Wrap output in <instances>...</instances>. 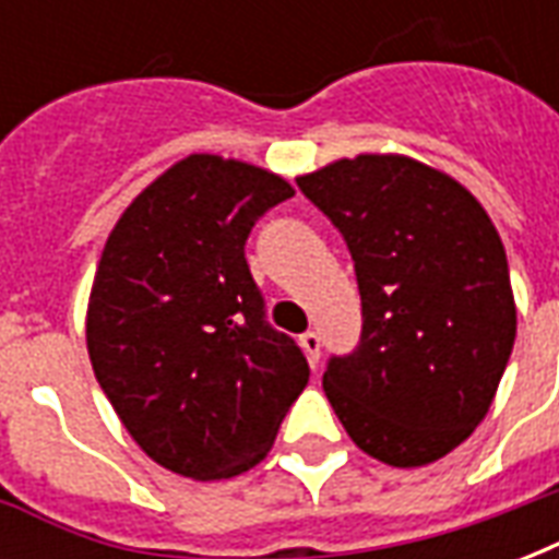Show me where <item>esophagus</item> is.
Instances as JSON below:
<instances>
[{
	"label": "esophagus",
	"instance_id": "1",
	"mask_svg": "<svg viewBox=\"0 0 559 559\" xmlns=\"http://www.w3.org/2000/svg\"><path fill=\"white\" fill-rule=\"evenodd\" d=\"M299 344H302L305 356H308V362L317 365L320 362V335L317 332H305L302 338H299Z\"/></svg>",
	"mask_w": 559,
	"mask_h": 559
}]
</instances>
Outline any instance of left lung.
<instances>
[{"label": "left lung", "mask_w": 559, "mask_h": 559, "mask_svg": "<svg viewBox=\"0 0 559 559\" xmlns=\"http://www.w3.org/2000/svg\"><path fill=\"white\" fill-rule=\"evenodd\" d=\"M344 233L362 296V341L323 374L365 455L425 467L491 411L518 311L500 233L449 173L362 152L296 179Z\"/></svg>", "instance_id": "8db88e82"}]
</instances>
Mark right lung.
<instances>
[{"label":"right lung","instance_id":"obj_1","mask_svg":"<svg viewBox=\"0 0 559 559\" xmlns=\"http://www.w3.org/2000/svg\"><path fill=\"white\" fill-rule=\"evenodd\" d=\"M293 185L194 152L148 182L107 236L86 308L92 371L134 443L188 479L260 464L308 383L296 341L263 320L245 260L254 221Z\"/></svg>","mask_w":559,"mask_h":559}]
</instances>
